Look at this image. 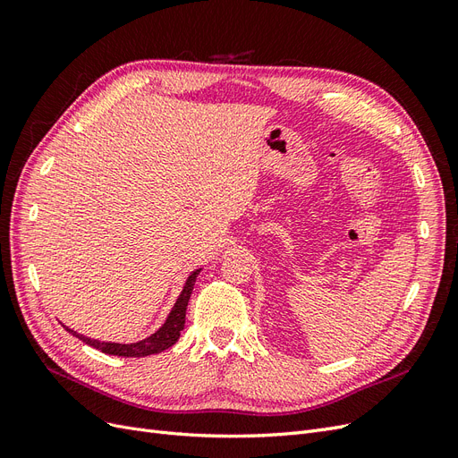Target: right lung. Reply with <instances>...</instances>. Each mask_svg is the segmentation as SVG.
Masks as SVG:
<instances>
[{
    "label": "right lung",
    "instance_id": "right-lung-1",
    "mask_svg": "<svg viewBox=\"0 0 458 458\" xmlns=\"http://www.w3.org/2000/svg\"><path fill=\"white\" fill-rule=\"evenodd\" d=\"M202 271V267L191 271L187 281L182 288V293H179L174 308L170 310L168 317H165V321L162 323L160 328H157L155 332H152L150 336L140 340V342H130V344H120V342H103V340H95V338H89L86 335H80V332L72 330L64 327L68 332H71L72 336L80 338L81 342H86L88 345H91V348L95 350H101L103 353H108V355H118V357H147V355H155V353H160L164 350L172 348V345L179 340V335H182V330L185 327V311H187V303H189V298H191V293L192 288H195V281L199 273Z\"/></svg>",
    "mask_w": 458,
    "mask_h": 458
}]
</instances>
